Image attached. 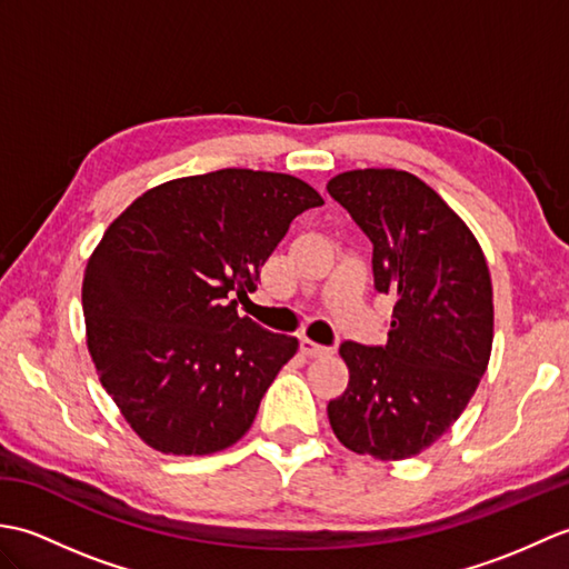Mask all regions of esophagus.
I'll list each match as a JSON object with an SVG mask.
<instances>
[{
    "mask_svg": "<svg viewBox=\"0 0 569 569\" xmlns=\"http://www.w3.org/2000/svg\"><path fill=\"white\" fill-rule=\"evenodd\" d=\"M300 352H303L306 357H322V355H328L330 349L328 347H320V345H316L312 340H308V337H303V340H300Z\"/></svg>",
    "mask_w": 569,
    "mask_h": 569,
    "instance_id": "obj_1",
    "label": "esophagus"
}]
</instances>
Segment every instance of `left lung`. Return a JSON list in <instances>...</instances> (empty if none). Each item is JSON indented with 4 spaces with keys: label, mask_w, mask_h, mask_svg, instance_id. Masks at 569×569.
<instances>
[{
    "label": "left lung",
    "mask_w": 569,
    "mask_h": 569,
    "mask_svg": "<svg viewBox=\"0 0 569 569\" xmlns=\"http://www.w3.org/2000/svg\"><path fill=\"white\" fill-rule=\"evenodd\" d=\"M330 196L373 244V286L396 298L389 342H345L342 396L328 403L347 450L408 459L442 438L485 377L493 291L477 237L428 183L396 168L330 178Z\"/></svg>",
    "instance_id": "8db88e82"
}]
</instances>
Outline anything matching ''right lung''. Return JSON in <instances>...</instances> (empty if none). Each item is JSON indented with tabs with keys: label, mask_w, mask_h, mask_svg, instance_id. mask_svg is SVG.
Segmentation results:
<instances>
[{
	"label": "right lung",
	"mask_w": 569,
	"mask_h": 569,
	"mask_svg": "<svg viewBox=\"0 0 569 569\" xmlns=\"http://www.w3.org/2000/svg\"><path fill=\"white\" fill-rule=\"evenodd\" d=\"M325 200L288 173L222 168L143 192L104 229L82 278L84 337L100 383L163 455L241 440L298 352L296 337L239 318L300 212Z\"/></svg>",
	"instance_id": "1"
}]
</instances>
